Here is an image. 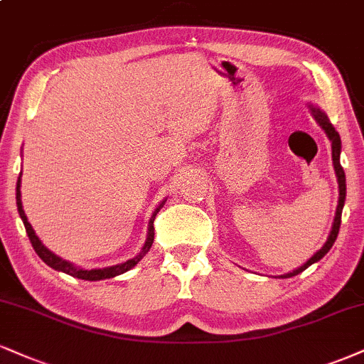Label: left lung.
Returning a JSON list of instances; mask_svg holds the SVG:
<instances>
[{
    "label": "left lung",
    "instance_id": "8db88e82",
    "mask_svg": "<svg viewBox=\"0 0 364 364\" xmlns=\"http://www.w3.org/2000/svg\"><path fill=\"white\" fill-rule=\"evenodd\" d=\"M312 109V116L316 118L317 123H319V127L324 129L327 138H329L331 143H333V164H334V170H336V177H338V183H339V203H338V209H336V216H334V223H333V230L329 232V237H327V241L324 243V246L317 251L314 257L309 259L307 263H304L302 267L295 268L294 272L290 273H285V275H282V278H290V277H295L299 275V273H302L306 268L311 267L312 263L319 262V259L324 257V255L333 248L336 237L339 235V226H341V214H343V208H344V200H346V175H344V170L341 167V161H339V155H341V138H339V133L336 132V128L333 127V123H331L329 118L322 113L321 109H317V107L311 106Z\"/></svg>",
    "mask_w": 364,
    "mask_h": 364
}]
</instances>
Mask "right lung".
I'll list each match as a JSON object with an SVG mask.
<instances>
[{"label":"right lung","mask_w":364,"mask_h":364,"mask_svg":"<svg viewBox=\"0 0 364 364\" xmlns=\"http://www.w3.org/2000/svg\"><path fill=\"white\" fill-rule=\"evenodd\" d=\"M20 187H21V173L20 177H18V182H16V208H18V214H20L21 221L25 224V230H26V235L30 237V243L33 246L35 253L38 255L40 258L43 259L45 263L48 264V267L53 268V270H58V272H64L67 275L70 277H75V278H80V280H89V282H96V280H106V278H113V277H118L121 273L132 270V268L136 264L140 259L145 257V255L150 251L151 245H154V236H155V228H154V221H155V216L156 213H159L161 205L165 203H161L159 208L155 209L154 216L150 218V223H148V236H146V241L145 245H143V248L140 253L136 255V257L132 258V259H127L124 263H119V264H114V267H106V268H92V270H82V268L75 267L70 262H65V259L58 258L57 255H53L50 250L45 248L42 241L38 240V236L35 235L33 228H31V224L28 223V218H26L25 210H23V204H21V192H20Z\"/></svg>","instance_id":"right-lung-1"}]
</instances>
